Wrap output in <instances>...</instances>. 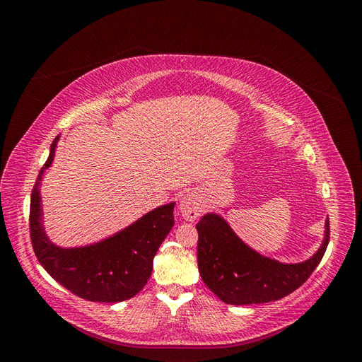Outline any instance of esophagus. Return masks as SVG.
<instances>
[{
  "instance_id": "obj_1",
  "label": "esophagus",
  "mask_w": 362,
  "mask_h": 362,
  "mask_svg": "<svg viewBox=\"0 0 362 362\" xmlns=\"http://www.w3.org/2000/svg\"><path fill=\"white\" fill-rule=\"evenodd\" d=\"M204 211L202 201L196 193H187L180 202V213L185 221L193 222L198 218Z\"/></svg>"
}]
</instances>
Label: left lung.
<instances>
[{
	"label": "left lung",
	"mask_w": 362,
	"mask_h": 362,
	"mask_svg": "<svg viewBox=\"0 0 362 362\" xmlns=\"http://www.w3.org/2000/svg\"><path fill=\"white\" fill-rule=\"evenodd\" d=\"M198 229V267L205 286L229 305L266 303L286 298L311 276L329 243V221L317 254L299 264H282L257 254L221 216L205 214Z\"/></svg>",
	"instance_id": "8db88e82"
}]
</instances>
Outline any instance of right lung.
I'll return each instance as SVG.
<instances>
[{
  "label": "right lung",
  "mask_w": 362,
  "mask_h": 362,
  "mask_svg": "<svg viewBox=\"0 0 362 362\" xmlns=\"http://www.w3.org/2000/svg\"><path fill=\"white\" fill-rule=\"evenodd\" d=\"M59 137L52 141L49 157L40 169L30 202V238L33 250L49 275L64 288L92 302H122L146 286L161 242L172 226L173 202L145 214L116 235L86 247L62 249L47 238L40 223L39 182L54 158Z\"/></svg>",
  "instance_id": "obj_1"
}]
</instances>
